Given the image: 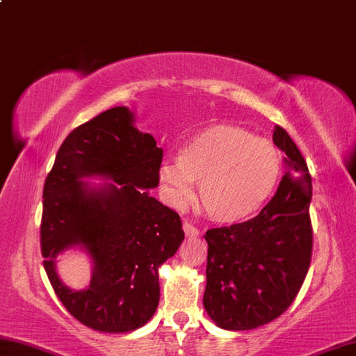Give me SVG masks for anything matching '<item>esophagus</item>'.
Segmentation results:
<instances>
[{
	"label": "esophagus",
	"mask_w": 356,
	"mask_h": 356,
	"mask_svg": "<svg viewBox=\"0 0 356 356\" xmlns=\"http://www.w3.org/2000/svg\"><path fill=\"white\" fill-rule=\"evenodd\" d=\"M183 229L188 238H198V236H200V229H197L194 225H191L189 222L183 223Z\"/></svg>",
	"instance_id": "1"
}]
</instances>
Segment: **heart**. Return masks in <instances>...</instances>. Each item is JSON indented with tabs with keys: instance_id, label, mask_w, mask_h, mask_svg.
<instances>
[{
	"instance_id": "1",
	"label": "heart",
	"mask_w": 356,
	"mask_h": 356,
	"mask_svg": "<svg viewBox=\"0 0 356 356\" xmlns=\"http://www.w3.org/2000/svg\"><path fill=\"white\" fill-rule=\"evenodd\" d=\"M283 170L280 149L238 124L216 123L194 134L178 158L164 161L159 181L175 207L192 198L222 225L250 219L269 202Z\"/></svg>"
}]
</instances>
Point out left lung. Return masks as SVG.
<instances>
[{
  "label": "left lung",
  "mask_w": 356,
  "mask_h": 356,
  "mask_svg": "<svg viewBox=\"0 0 356 356\" xmlns=\"http://www.w3.org/2000/svg\"><path fill=\"white\" fill-rule=\"evenodd\" d=\"M273 143L286 172L275 195L244 223L208 229L203 307L217 327L245 332L277 319L294 302L313 250V184L300 149L283 128Z\"/></svg>",
  "instance_id": "obj_1"
}]
</instances>
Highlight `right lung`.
I'll return each mask as SVG.
<instances>
[{"instance_id": "obj_1", "label": "right lung", "mask_w": 356, "mask_h": 356, "mask_svg": "<svg viewBox=\"0 0 356 356\" xmlns=\"http://www.w3.org/2000/svg\"><path fill=\"white\" fill-rule=\"evenodd\" d=\"M161 161L154 137L118 106L67 136L43 186L40 241L49 283L68 313L97 332H133L152 319L159 267L184 241L179 216L149 195ZM73 248L92 266L91 283L81 291L68 289L55 266Z\"/></svg>"}]
</instances>
